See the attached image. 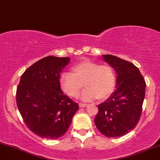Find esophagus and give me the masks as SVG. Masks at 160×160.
Returning a JSON list of instances; mask_svg holds the SVG:
<instances>
[{
  "label": "esophagus",
  "mask_w": 160,
  "mask_h": 160,
  "mask_svg": "<svg viewBox=\"0 0 160 160\" xmlns=\"http://www.w3.org/2000/svg\"><path fill=\"white\" fill-rule=\"evenodd\" d=\"M86 106H87V104H85V103H80L79 104L80 108H84V107H86Z\"/></svg>",
  "instance_id": "34e87169"
}]
</instances>
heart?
Returning <instances> with one entry per match:
<instances>
[{"mask_svg": "<svg viewBox=\"0 0 160 160\" xmlns=\"http://www.w3.org/2000/svg\"><path fill=\"white\" fill-rule=\"evenodd\" d=\"M116 82V72L109 64H98L85 60L71 68V73L63 72L59 77L61 89L65 94L76 98L84 86V100H105L113 93Z\"/></svg>", "mask_w": 160, "mask_h": 160, "instance_id": "obj_1", "label": "heart"}]
</instances>
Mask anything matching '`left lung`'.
<instances>
[{"instance_id": "left-lung-1", "label": "left lung", "mask_w": 160, "mask_h": 160, "mask_svg": "<svg viewBox=\"0 0 160 160\" xmlns=\"http://www.w3.org/2000/svg\"><path fill=\"white\" fill-rule=\"evenodd\" d=\"M104 60L117 73V87L112 96L98 105L95 125L107 137H119L131 131L140 119L145 93V81L131 62L112 55Z\"/></svg>"}]
</instances>
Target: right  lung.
I'll list each match as a JSON object with an SVG mask.
<instances>
[{
  "instance_id": "add662e5",
  "label": "right lung",
  "mask_w": 160,
  "mask_h": 160,
  "mask_svg": "<svg viewBox=\"0 0 160 160\" xmlns=\"http://www.w3.org/2000/svg\"><path fill=\"white\" fill-rule=\"evenodd\" d=\"M68 57L47 56L25 70L17 87L16 102L23 122L32 133L57 139L66 133L78 104L63 93L59 84Z\"/></svg>"
}]
</instances>
